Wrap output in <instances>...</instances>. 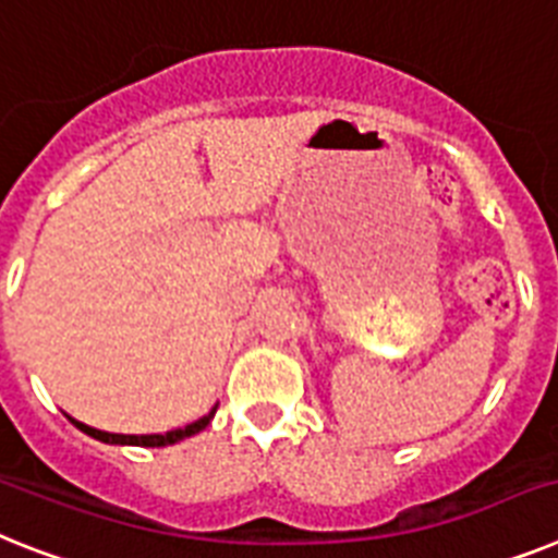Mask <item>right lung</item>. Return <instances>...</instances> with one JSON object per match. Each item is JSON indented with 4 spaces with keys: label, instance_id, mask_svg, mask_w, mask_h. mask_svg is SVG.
<instances>
[{
    "label": "right lung",
    "instance_id": "1",
    "mask_svg": "<svg viewBox=\"0 0 558 558\" xmlns=\"http://www.w3.org/2000/svg\"><path fill=\"white\" fill-rule=\"evenodd\" d=\"M218 409V405H215ZM215 409L209 411L207 416H201V420H195L192 425H186V428H175V430H167V434H144V437H124V434H107V430H98V428H90V425L84 423H76V428H82L84 434H90L93 439H101V442H112V446H142V448H161V446H172V442H178V439H186L192 437V434H198V430H204L209 425V420L215 416Z\"/></svg>",
    "mask_w": 558,
    "mask_h": 558
}]
</instances>
